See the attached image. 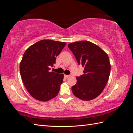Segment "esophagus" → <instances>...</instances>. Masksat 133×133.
Listing matches in <instances>:
<instances>
[{"instance_id":"34e87169","label":"esophagus","mask_w":133,"mask_h":133,"mask_svg":"<svg viewBox=\"0 0 133 133\" xmlns=\"http://www.w3.org/2000/svg\"><path fill=\"white\" fill-rule=\"evenodd\" d=\"M69 76H70V75H64V77L66 78H69Z\"/></svg>"}]
</instances>
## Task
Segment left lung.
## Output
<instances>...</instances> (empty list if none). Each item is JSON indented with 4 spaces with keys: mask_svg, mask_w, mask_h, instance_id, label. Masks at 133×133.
Masks as SVG:
<instances>
[{
    "mask_svg": "<svg viewBox=\"0 0 133 133\" xmlns=\"http://www.w3.org/2000/svg\"><path fill=\"white\" fill-rule=\"evenodd\" d=\"M78 64L84 67V74L76 77L72 92L83 100H90L103 91L109 78L110 64L108 54L96 44L80 41L68 44Z\"/></svg>",
    "mask_w": 133,
    "mask_h": 133,
    "instance_id": "obj_1",
    "label": "left lung"
}]
</instances>
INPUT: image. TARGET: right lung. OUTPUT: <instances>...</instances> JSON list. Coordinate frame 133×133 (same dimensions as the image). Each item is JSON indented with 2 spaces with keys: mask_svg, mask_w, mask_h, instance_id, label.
<instances>
[{
  "mask_svg": "<svg viewBox=\"0 0 133 133\" xmlns=\"http://www.w3.org/2000/svg\"><path fill=\"white\" fill-rule=\"evenodd\" d=\"M66 43L42 40L30 46L20 63V73L30 95L39 101L55 97L63 82L64 74L49 71Z\"/></svg>",
  "mask_w": 133,
  "mask_h": 133,
  "instance_id": "right-lung-1",
  "label": "right lung"
}]
</instances>
